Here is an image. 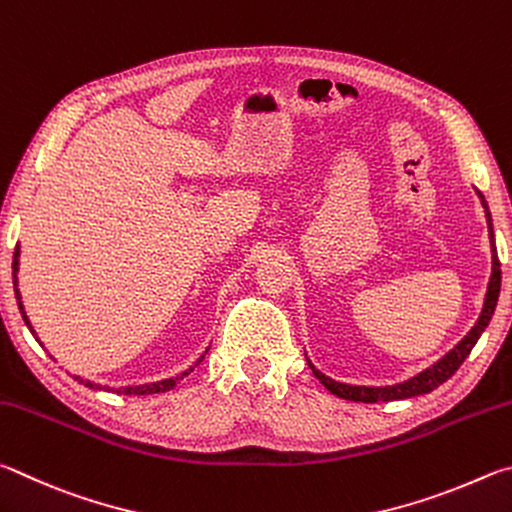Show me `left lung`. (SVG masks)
Listing matches in <instances>:
<instances>
[{"label":"left lung","mask_w":512,"mask_h":512,"mask_svg":"<svg viewBox=\"0 0 512 512\" xmlns=\"http://www.w3.org/2000/svg\"><path fill=\"white\" fill-rule=\"evenodd\" d=\"M479 200L486 209V220H488V231H490V251H492V274L488 281V292H486V301H483L481 315L477 319V324L472 326V330L465 335L459 344H456L450 353H445L441 360L436 364L429 366V369L420 371L414 378H409L405 382L391 384V387H355V384H346V382H337L333 378H328L321 371H317L312 362L308 360V366L315 373V378L324 384V387L335 393V396L344 398V400H353V402H389V400H405V398H414V396H423V393L434 391L436 387H441L443 382H447L452 375L459 371V366L465 362V357L470 355L474 344L479 342V337L483 330L488 328L492 315H495L497 308V299H499V290H501V265L497 258V247H495V231H492V215L488 209L486 197L477 191Z\"/></svg>","instance_id":"obj_1"}]
</instances>
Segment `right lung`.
Segmentation results:
<instances>
[{
    "instance_id": "1",
    "label": "right lung",
    "mask_w": 512,
    "mask_h": 512,
    "mask_svg": "<svg viewBox=\"0 0 512 512\" xmlns=\"http://www.w3.org/2000/svg\"><path fill=\"white\" fill-rule=\"evenodd\" d=\"M17 270H20V245L15 247V256H13V285H15V299H17V306H20V312H22L24 324L29 326V330H31V333L35 335V330H33V326H31V321H29V317H26L24 306H22V294H20V290H17ZM35 339H38V335H35ZM206 353H209V348H206V351H204L200 357H197L193 366H188L186 371L173 375V378H166V380H159V382H148V384H139V387H119V389H110V387H101V384H94V382H89V380H83V378H80V375H74V378H76L80 384H85V387H89V389L116 391V393H123V396H150V393H164V391L175 389V387H177V382H179V380H184L186 375L191 373V371L195 369V366L204 360V355H206Z\"/></svg>"
}]
</instances>
